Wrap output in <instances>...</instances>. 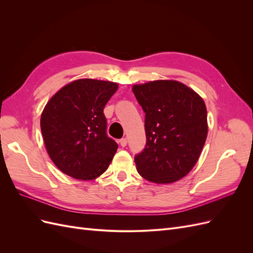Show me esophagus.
Segmentation results:
<instances>
[{
    "instance_id": "1",
    "label": "esophagus",
    "mask_w": 253,
    "mask_h": 253,
    "mask_svg": "<svg viewBox=\"0 0 253 253\" xmlns=\"http://www.w3.org/2000/svg\"><path fill=\"white\" fill-rule=\"evenodd\" d=\"M119 143H120L121 147H126V145L127 144V139L126 138H122V139L119 140Z\"/></svg>"
}]
</instances>
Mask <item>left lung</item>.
Masks as SVG:
<instances>
[{
	"mask_svg": "<svg viewBox=\"0 0 253 253\" xmlns=\"http://www.w3.org/2000/svg\"><path fill=\"white\" fill-rule=\"evenodd\" d=\"M145 113L147 144L135 164L143 178L155 183L179 180L193 169L208 135L203 98L175 80H155L132 87Z\"/></svg>",
	"mask_w": 253,
	"mask_h": 253,
	"instance_id": "obj_1",
	"label": "left lung"
}]
</instances>
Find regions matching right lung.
<instances>
[{
  "mask_svg": "<svg viewBox=\"0 0 253 253\" xmlns=\"http://www.w3.org/2000/svg\"><path fill=\"white\" fill-rule=\"evenodd\" d=\"M117 89L116 82L78 79L45 105L40 121L43 140L61 172L93 180L108 169L118 144L106 135L103 109Z\"/></svg>",
  "mask_w": 253,
  "mask_h": 253,
  "instance_id": "right-lung-1",
  "label": "right lung"
}]
</instances>
